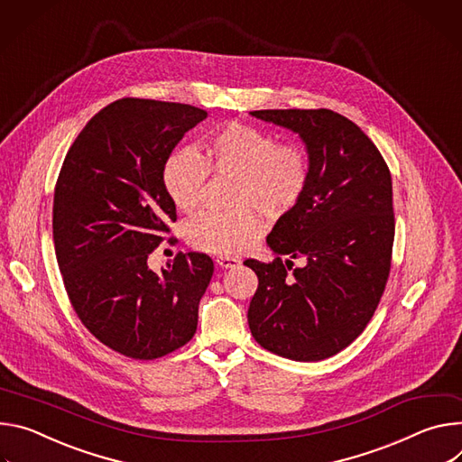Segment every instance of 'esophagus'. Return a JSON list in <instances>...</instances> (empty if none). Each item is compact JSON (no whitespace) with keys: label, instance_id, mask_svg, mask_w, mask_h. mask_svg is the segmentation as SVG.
Here are the masks:
<instances>
[{"label":"esophagus","instance_id":"obj_1","mask_svg":"<svg viewBox=\"0 0 462 462\" xmlns=\"http://www.w3.org/2000/svg\"><path fill=\"white\" fill-rule=\"evenodd\" d=\"M217 264L220 268H236L240 264V261L236 257H226V254H220V257H217Z\"/></svg>","mask_w":462,"mask_h":462}]
</instances>
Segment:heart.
Instances as JSON below:
<instances>
[{"instance_id":"obj_1","label":"heart","mask_w":462,"mask_h":462,"mask_svg":"<svg viewBox=\"0 0 462 462\" xmlns=\"http://www.w3.org/2000/svg\"><path fill=\"white\" fill-rule=\"evenodd\" d=\"M209 172L236 178L235 205L240 209L198 215L187 226V240L196 249L227 257L245 249L263 231L249 208L272 218L297 208L310 185L312 163L297 143H279L273 134L244 123L224 125L203 137L198 152L181 146L167 156L162 181L180 211L192 213L201 203Z\"/></svg>"}]
</instances>
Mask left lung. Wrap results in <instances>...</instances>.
<instances>
[{
  "mask_svg": "<svg viewBox=\"0 0 462 462\" xmlns=\"http://www.w3.org/2000/svg\"><path fill=\"white\" fill-rule=\"evenodd\" d=\"M251 116L299 134L312 178L266 238L277 259L244 263L259 277L249 330L273 354L319 362L364 332L385 290L394 240L391 172L362 128L332 110ZM282 254L307 264L291 271Z\"/></svg>",
  "mask_w": 462,
  "mask_h": 462,
  "instance_id": "1",
  "label": "left lung"
}]
</instances>
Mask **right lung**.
<instances>
[{"label": "right lung", "mask_w": 462, "mask_h": 462, "mask_svg": "<svg viewBox=\"0 0 462 462\" xmlns=\"http://www.w3.org/2000/svg\"><path fill=\"white\" fill-rule=\"evenodd\" d=\"M205 117L180 102L119 98L82 128L57 180L53 240L68 297L100 343L134 360L192 339L215 272L205 253H178L162 273L146 264L176 222L163 163Z\"/></svg>", "instance_id": "obj_1"}]
</instances>
